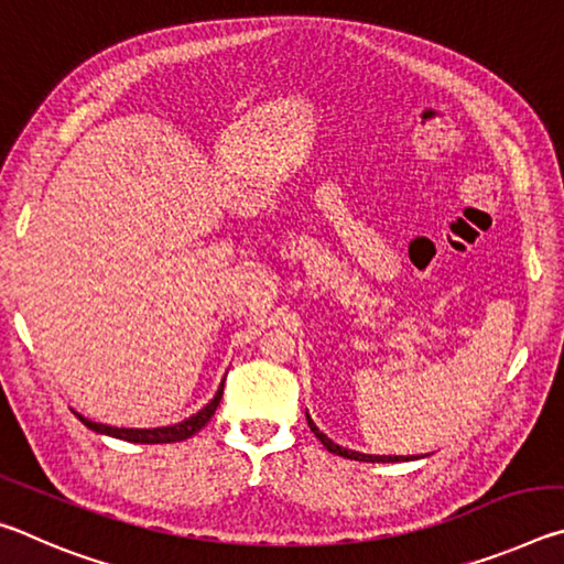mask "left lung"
Masks as SVG:
<instances>
[{"label": "left lung", "mask_w": 564, "mask_h": 564, "mask_svg": "<svg viewBox=\"0 0 564 564\" xmlns=\"http://www.w3.org/2000/svg\"><path fill=\"white\" fill-rule=\"evenodd\" d=\"M305 420H308V427H311L313 433H316V437H318V441L323 443V447H326V451H330L333 455L348 457V460H358V463H400V460L405 463V460H415V455H413V457H403V455H366V453L348 451V447H343V445H338V443H333L326 433H321V431H318V425L313 423V420H311L308 410H305Z\"/></svg>", "instance_id": "1"}]
</instances>
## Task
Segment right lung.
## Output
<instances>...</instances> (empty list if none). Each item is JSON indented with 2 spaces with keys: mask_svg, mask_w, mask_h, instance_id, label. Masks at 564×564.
Returning <instances> with one entry per match:
<instances>
[{
  "mask_svg": "<svg viewBox=\"0 0 564 564\" xmlns=\"http://www.w3.org/2000/svg\"><path fill=\"white\" fill-rule=\"evenodd\" d=\"M221 395H224V383L218 386L216 395L208 400V403L194 413L186 420H181L176 425H166V427H111V425H101V423H94V420L84 417L79 413H74L76 417L82 420L84 425L89 427V431L99 433V435H111V437H119V441H127V443H144V445H159V443H178V441H186V437L196 435L202 427L212 420V415L216 413L218 403H221Z\"/></svg>",
  "mask_w": 564,
  "mask_h": 564,
  "instance_id": "1",
  "label": "right lung"
}]
</instances>
